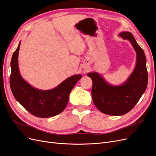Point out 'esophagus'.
I'll return each instance as SVG.
<instances>
[{
    "label": "esophagus",
    "mask_w": 156,
    "mask_h": 156,
    "mask_svg": "<svg viewBox=\"0 0 156 156\" xmlns=\"http://www.w3.org/2000/svg\"><path fill=\"white\" fill-rule=\"evenodd\" d=\"M86 71H87V70H86Z\"/></svg>",
    "instance_id": "esophagus-1"
}]
</instances>
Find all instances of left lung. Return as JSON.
<instances>
[{
    "mask_svg": "<svg viewBox=\"0 0 156 156\" xmlns=\"http://www.w3.org/2000/svg\"><path fill=\"white\" fill-rule=\"evenodd\" d=\"M119 36L129 40L136 53L135 67L125 83L119 86L111 85L97 72L87 74L92 80V97L94 105L101 112L112 116L124 115L129 112L144 93L148 80L143 49L131 32H120Z\"/></svg>",
    "mask_w": 156,
    "mask_h": 156,
    "instance_id": "1",
    "label": "left lung"
}]
</instances>
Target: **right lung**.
I'll return each mask as SVG.
<instances>
[{
  "label": "right lung",
  "instance_id": "add662e5",
  "mask_svg": "<svg viewBox=\"0 0 156 156\" xmlns=\"http://www.w3.org/2000/svg\"><path fill=\"white\" fill-rule=\"evenodd\" d=\"M20 42L11 60L10 84L16 100L32 115L49 118L62 112L66 107L69 94L75 84L82 77L78 74L68 77L56 87L48 90L37 89L23 79L18 66Z\"/></svg>",
  "mask_w": 156,
  "mask_h": 156
}]
</instances>
